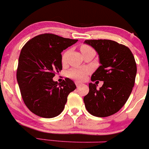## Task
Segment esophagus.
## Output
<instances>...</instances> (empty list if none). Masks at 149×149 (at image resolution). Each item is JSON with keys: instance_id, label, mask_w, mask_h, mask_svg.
Masks as SVG:
<instances>
[{"instance_id": "esophagus-1", "label": "esophagus", "mask_w": 149, "mask_h": 149, "mask_svg": "<svg viewBox=\"0 0 149 149\" xmlns=\"http://www.w3.org/2000/svg\"><path fill=\"white\" fill-rule=\"evenodd\" d=\"M75 83H76V85L77 87L80 86L81 85H82V83H81V82H79V81H75Z\"/></svg>"}]
</instances>
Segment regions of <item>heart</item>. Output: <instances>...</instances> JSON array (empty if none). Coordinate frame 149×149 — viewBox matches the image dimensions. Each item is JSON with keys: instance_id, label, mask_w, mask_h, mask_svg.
<instances>
[{"instance_id": "1", "label": "heart", "mask_w": 149, "mask_h": 149, "mask_svg": "<svg viewBox=\"0 0 149 149\" xmlns=\"http://www.w3.org/2000/svg\"><path fill=\"white\" fill-rule=\"evenodd\" d=\"M94 50L91 47H89L87 45H83L81 47V51L82 53H84L88 51ZM70 52V50H66L62 54L61 56V62L63 64H65L67 62L68 57V54ZM90 73V69L88 68H72L68 72L67 76L70 79H75L77 81H83L86 79L87 75Z\"/></svg>"}]
</instances>
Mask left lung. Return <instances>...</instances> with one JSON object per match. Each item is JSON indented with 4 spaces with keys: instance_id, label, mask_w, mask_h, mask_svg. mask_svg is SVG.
<instances>
[{
    "instance_id": "left-lung-1",
    "label": "left lung",
    "mask_w": 149,
    "mask_h": 149,
    "mask_svg": "<svg viewBox=\"0 0 149 149\" xmlns=\"http://www.w3.org/2000/svg\"><path fill=\"white\" fill-rule=\"evenodd\" d=\"M99 55L100 66L92 74L91 81H102L100 89L89 83V91L84 97L86 109L91 115L104 118L118 112L124 106L134 86L137 67L127 47L109 40H85Z\"/></svg>"
}]
</instances>
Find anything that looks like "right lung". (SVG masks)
<instances>
[{
    "mask_svg": "<svg viewBox=\"0 0 149 149\" xmlns=\"http://www.w3.org/2000/svg\"><path fill=\"white\" fill-rule=\"evenodd\" d=\"M77 41L53 34H42L22 47L16 79L24 102L36 115L45 118L59 115L68 94L76 89L74 82L68 78L60 84L52 79L62 70L61 52Z\"/></svg>",
    "mask_w": 149,
    "mask_h": 149,
    "instance_id": "obj_1",
    "label": "right lung"
}]
</instances>
